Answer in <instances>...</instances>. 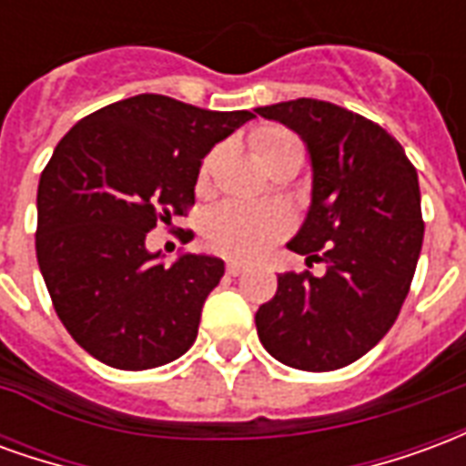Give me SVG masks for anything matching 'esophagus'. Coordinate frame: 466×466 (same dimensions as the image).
<instances>
[{"instance_id":"obj_1","label":"esophagus","mask_w":466,"mask_h":466,"mask_svg":"<svg viewBox=\"0 0 466 466\" xmlns=\"http://www.w3.org/2000/svg\"><path fill=\"white\" fill-rule=\"evenodd\" d=\"M227 274H229V277H239V274H244V264L227 262Z\"/></svg>"}]
</instances>
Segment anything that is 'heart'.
<instances>
[{
	"label": "heart",
	"instance_id": "b5f03b06",
	"mask_svg": "<svg viewBox=\"0 0 466 466\" xmlns=\"http://www.w3.org/2000/svg\"><path fill=\"white\" fill-rule=\"evenodd\" d=\"M252 149L257 159L272 172L287 162L302 164V139L284 127H262L252 134ZM214 169V154L207 157L199 172V189L207 187ZM292 232V214L284 207H244V204H219L204 219V242L209 249L232 259L252 262L282 242Z\"/></svg>",
	"mask_w": 466,
	"mask_h": 466
}]
</instances>
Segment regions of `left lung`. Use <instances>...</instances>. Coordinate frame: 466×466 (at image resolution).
Segmentation results:
<instances>
[{
	"mask_svg": "<svg viewBox=\"0 0 466 466\" xmlns=\"http://www.w3.org/2000/svg\"><path fill=\"white\" fill-rule=\"evenodd\" d=\"M287 124L312 157V207L292 242L309 269L277 277L254 317L264 350L302 371L342 370L390 332L410 294L424 239L420 179L380 124L319 99L259 106Z\"/></svg>",
	"mask_w": 466,
	"mask_h": 466,
	"instance_id": "8db88e82",
	"label": "left lung"
}]
</instances>
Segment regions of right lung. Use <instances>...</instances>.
<instances>
[{"instance_id":"right-lung-1","label":"right lung","mask_w":466,"mask_h":466,"mask_svg":"<svg viewBox=\"0 0 466 466\" xmlns=\"http://www.w3.org/2000/svg\"><path fill=\"white\" fill-rule=\"evenodd\" d=\"M252 116L137 95L56 144L36 189V262L56 317L95 360L154 370L194 344L224 262L182 254L164 267L144 242L159 222L187 217L202 159Z\"/></svg>"}]
</instances>
